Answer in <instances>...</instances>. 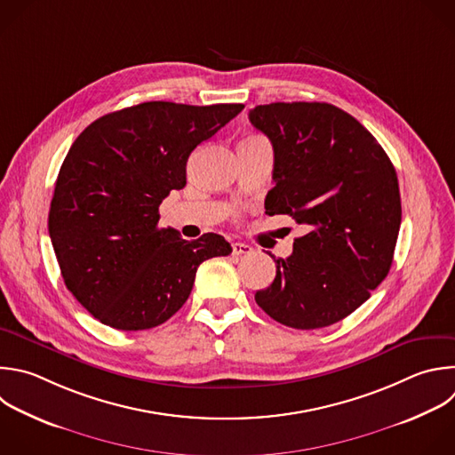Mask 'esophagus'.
Here are the masks:
<instances>
[{
  "label": "esophagus",
  "mask_w": 455,
  "mask_h": 455,
  "mask_svg": "<svg viewBox=\"0 0 455 455\" xmlns=\"http://www.w3.org/2000/svg\"><path fill=\"white\" fill-rule=\"evenodd\" d=\"M251 251H253V248L248 246V244H244V243H234V244H232V253H234V255H248V253H251Z\"/></svg>",
  "instance_id": "obj_1"
}]
</instances>
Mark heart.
I'll return each instance as SVG.
<instances>
[{
    "label": "heart",
    "mask_w": 455,
    "mask_h": 455,
    "mask_svg": "<svg viewBox=\"0 0 455 455\" xmlns=\"http://www.w3.org/2000/svg\"><path fill=\"white\" fill-rule=\"evenodd\" d=\"M248 139H253V140H255V139H262V137H255V135H253V137H248Z\"/></svg>",
    "instance_id": "b5f03b06"
}]
</instances>
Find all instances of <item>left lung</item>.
<instances>
[{"label": "left lung", "instance_id": "obj_1", "mask_svg": "<svg viewBox=\"0 0 455 455\" xmlns=\"http://www.w3.org/2000/svg\"><path fill=\"white\" fill-rule=\"evenodd\" d=\"M248 117L273 146L266 214L307 230L287 259L273 257L276 275L257 306L299 331L338 323L389 273L402 221L396 172L377 139L331 103L257 105Z\"/></svg>", "mask_w": 455, "mask_h": 455}]
</instances>
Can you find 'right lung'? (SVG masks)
<instances>
[{
	"mask_svg": "<svg viewBox=\"0 0 455 455\" xmlns=\"http://www.w3.org/2000/svg\"><path fill=\"white\" fill-rule=\"evenodd\" d=\"M243 108L146 101L101 116L69 148L48 228L66 287L103 325L146 331L168 322L198 266L232 251L212 232L186 241L159 228V205L186 188L191 151Z\"/></svg>",
	"mask_w": 455,
	"mask_h": 455,
	"instance_id": "obj_1",
	"label": "right lung"
}]
</instances>
